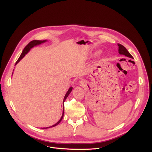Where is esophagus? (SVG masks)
<instances>
[{
    "label": "esophagus",
    "mask_w": 152,
    "mask_h": 152,
    "mask_svg": "<svg viewBox=\"0 0 152 152\" xmlns=\"http://www.w3.org/2000/svg\"><path fill=\"white\" fill-rule=\"evenodd\" d=\"M84 81L82 80V81H80V84H84Z\"/></svg>",
    "instance_id": "34e87169"
}]
</instances>
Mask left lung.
Segmentation results:
<instances>
[{
	"label": "left lung",
	"instance_id": "1",
	"mask_svg": "<svg viewBox=\"0 0 152 152\" xmlns=\"http://www.w3.org/2000/svg\"><path fill=\"white\" fill-rule=\"evenodd\" d=\"M118 52L119 54L125 55L126 57L132 58V56L129 53V52L127 51V50L123 45H122L120 44H118Z\"/></svg>",
	"mask_w": 152,
	"mask_h": 152
}]
</instances>
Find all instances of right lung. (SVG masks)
I'll return each instance as SVG.
<instances>
[{
    "mask_svg": "<svg viewBox=\"0 0 152 152\" xmlns=\"http://www.w3.org/2000/svg\"><path fill=\"white\" fill-rule=\"evenodd\" d=\"M47 40H44V41H37V40H34V41H32L31 42H30L25 47V49H23V52H22V53H21V55H20V57L18 59L17 61L16 62L15 65H17V64L18 62L20 61V60H21L24 57H25V56L29 52V50L32 49V48H33L34 47H36V46H37V45H40V44H43V43H44V42H47ZM13 70H14V69H13ZM12 75H13V73H12ZM72 90H73V87H69L68 91H67V92L66 93V94H65V97H64V99H63V103H64V102H65V101L66 100V98L68 97V96L69 95V94L71 93V92L72 91ZM63 106H64V105H63ZM63 115H64V107H63V108L62 115H61V118L59 119V121H58L57 123H56L55 124H53V125H52V126H51L47 127H43L42 129L50 128V127H54V126H57V124H58L60 123V121L62 120L63 117Z\"/></svg>",
    "mask_w": 152,
    "mask_h": 152,
    "instance_id": "right-lung-1",
    "label": "right lung"
}]
</instances>
